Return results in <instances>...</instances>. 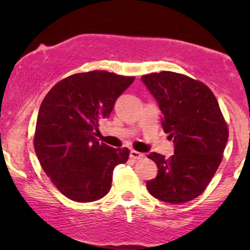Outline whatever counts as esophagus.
Instances as JSON below:
<instances>
[{
	"label": "esophagus",
	"mask_w": 250,
	"mask_h": 250,
	"mask_svg": "<svg viewBox=\"0 0 250 250\" xmlns=\"http://www.w3.org/2000/svg\"><path fill=\"white\" fill-rule=\"evenodd\" d=\"M129 156H130V159H133V160L145 159V154L139 153V151H136V150H130V153H129Z\"/></svg>",
	"instance_id": "obj_1"
}]
</instances>
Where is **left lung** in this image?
I'll return each instance as SVG.
<instances>
[{
	"label": "left lung",
	"instance_id": "8db88e82",
	"mask_svg": "<svg viewBox=\"0 0 250 250\" xmlns=\"http://www.w3.org/2000/svg\"><path fill=\"white\" fill-rule=\"evenodd\" d=\"M162 113L161 125L174 142V155L166 159L150 153L156 177L148 191L168 203H185L203 193L219 168L228 141V128L219 103L202 82L173 71L141 77Z\"/></svg>",
	"mask_w": 250,
	"mask_h": 250
}]
</instances>
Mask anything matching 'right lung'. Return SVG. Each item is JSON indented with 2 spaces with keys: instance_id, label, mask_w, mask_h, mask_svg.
I'll list each match as a JSON object with an SVG mask.
<instances>
[{
  "instance_id": "1",
  "label": "right lung",
  "mask_w": 250,
  "mask_h": 250,
  "mask_svg": "<svg viewBox=\"0 0 250 250\" xmlns=\"http://www.w3.org/2000/svg\"><path fill=\"white\" fill-rule=\"evenodd\" d=\"M134 80L100 70L75 74L54 85L42 101L34 148L44 173L68 199H102L111 188L114 168L127 162L128 148H111L94 135Z\"/></svg>"
}]
</instances>
